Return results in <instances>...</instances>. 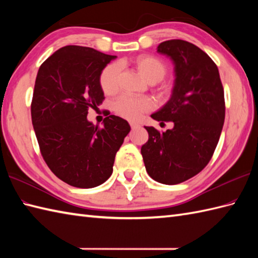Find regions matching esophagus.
<instances>
[{
	"label": "esophagus",
	"mask_w": 258,
	"mask_h": 258,
	"mask_svg": "<svg viewBox=\"0 0 258 258\" xmlns=\"http://www.w3.org/2000/svg\"><path fill=\"white\" fill-rule=\"evenodd\" d=\"M130 125H131V127H132V128H138V127H140V124L135 123V122H131Z\"/></svg>",
	"instance_id": "1"
}]
</instances>
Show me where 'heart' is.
Instances as JSON below:
<instances>
[{
	"label": "heart",
	"mask_w": 258,
	"mask_h": 258,
	"mask_svg": "<svg viewBox=\"0 0 258 258\" xmlns=\"http://www.w3.org/2000/svg\"><path fill=\"white\" fill-rule=\"evenodd\" d=\"M135 67L140 74L149 83H157L167 72L166 64L162 59L152 55H141L135 59ZM120 64L111 63L103 69L100 75V85L103 92L112 95L119 89ZM114 111L119 116L131 120L139 119L145 112L153 108V102L149 97H134L128 95L119 96L114 102Z\"/></svg>",
	"instance_id": "obj_1"
}]
</instances>
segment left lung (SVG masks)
Wrapping results in <instances>:
<instances>
[{
    "label": "left lung",
    "mask_w": 258,
    "mask_h": 258,
    "mask_svg": "<svg viewBox=\"0 0 258 258\" xmlns=\"http://www.w3.org/2000/svg\"><path fill=\"white\" fill-rule=\"evenodd\" d=\"M157 52L172 59L175 80L169 100L151 117L172 122L173 127L160 133L145 126L149 141L141 153L153 179L175 185L195 176L211 161L225 119V101L216 64L200 47L169 40Z\"/></svg>",
    "instance_id": "1"
}]
</instances>
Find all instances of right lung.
<instances>
[{
  "instance_id": "add662e5",
  "label": "right lung",
  "mask_w": 258,
  "mask_h": 258,
  "mask_svg": "<svg viewBox=\"0 0 258 258\" xmlns=\"http://www.w3.org/2000/svg\"><path fill=\"white\" fill-rule=\"evenodd\" d=\"M116 56L92 47H61L38 69L31 105L32 124L42 156L71 186L92 188L113 173L117 151L131 126L109 115L100 127L87 119L89 108L104 100L103 69Z\"/></svg>"
}]
</instances>
